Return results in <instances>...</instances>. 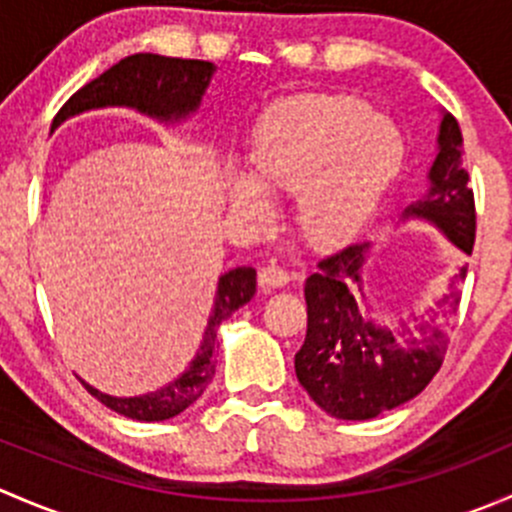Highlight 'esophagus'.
Listing matches in <instances>:
<instances>
[{"mask_svg": "<svg viewBox=\"0 0 512 512\" xmlns=\"http://www.w3.org/2000/svg\"><path fill=\"white\" fill-rule=\"evenodd\" d=\"M289 272L285 267H277V265H267L260 270V285L265 289H277V287H285L289 285Z\"/></svg>", "mask_w": 512, "mask_h": 512, "instance_id": "34e87169", "label": "esophagus"}]
</instances>
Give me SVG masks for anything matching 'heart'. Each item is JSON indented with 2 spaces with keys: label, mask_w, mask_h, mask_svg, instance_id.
<instances>
[{
  "label": "heart",
  "mask_w": 512,
  "mask_h": 512,
  "mask_svg": "<svg viewBox=\"0 0 512 512\" xmlns=\"http://www.w3.org/2000/svg\"><path fill=\"white\" fill-rule=\"evenodd\" d=\"M404 160L399 126L349 94L280 101L260 118L250 148L252 175L263 188L297 193V225L309 242L349 235L394 183ZM256 184L232 178L230 200L265 218L270 203Z\"/></svg>",
  "instance_id": "heart-1"
}]
</instances>
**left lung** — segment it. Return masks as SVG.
Segmentation results:
<instances>
[{"instance_id":"1","label":"left lung","mask_w":512,"mask_h":512,"mask_svg":"<svg viewBox=\"0 0 512 512\" xmlns=\"http://www.w3.org/2000/svg\"><path fill=\"white\" fill-rule=\"evenodd\" d=\"M431 190L404 210V218L431 220L453 245L471 255L476 242V200L463 168V136L446 113L431 165ZM369 242H349L317 262L304 282L307 337L294 354V371L314 404L329 416L364 421L421 394L441 369L461 292L453 289L428 317L384 322L361 292ZM466 280V267L456 282Z\"/></svg>"}]
</instances>
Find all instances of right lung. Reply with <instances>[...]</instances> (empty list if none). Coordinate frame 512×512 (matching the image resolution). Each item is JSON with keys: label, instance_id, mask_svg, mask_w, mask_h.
Wrapping results in <instances>:
<instances>
[{"label": "right lung", "instance_id": "1", "mask_svg": "<svg viewBox=\"0 0 512 512\" xmlns=\"http://www.w3.org/2000/svg\"><path fill=\"white\" fill-rule=\"evenodd\" d=\"M213 71L215 66L210 61L200 59H170V56L158 54L126 56L108 71H103L101 76H96L94 81L81 86L59 108L51 128H56L69 116L101 106H133L141 113L160 118V121H178L200 106V98L208 89ZM255 287L257 272L252 267H237V270L225 272L220 277L213 314H210L203 344H200L193 364L188 366L183 376L170 381L163 389L133 396V399H118V396L101 394L86 381H81V384L103 406L121 416L136 418V421H165V418L183 414L190 404H195L203 396L210 379L215 376L218 327L235 309L250 302Z\"/></svg>", "mask_w": 512, "mask_h": 512}]
</instances>
